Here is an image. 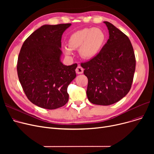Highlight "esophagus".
I'll use <instances>...</instances> for the list:
<instances>
[{
  "instance_id": "esophagus-1",
  "label": "esophagus",
  "mask_w": 154,
  "mask_h": 154,
  "mask_svg": "<svg viewBox=\"0 0 154 154\" xmlns=\"http://www.w3.org/2000/svg\"><path fill=\"white\" fill-rule=\"evenodd\" d=\"M75 72H76L77 74H82L83 72H84V69H83L81 66H77V67L76 68Z\"/></svg>"
}]
</instances>
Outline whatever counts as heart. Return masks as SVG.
Segmentation results:
<instances>
[{
    "instance_id": "heart-1",
    "label": "heart",
    "mask_w": 154,
    "mask_h": 154,
    "mask_svg": "<svg viewBox=\"0 0 154 154\" xmlns=\"http://www.w3.org/2000/svg\"><path fill=\"white\" fill-rule=\"evenodd\" d=\"M106 40L104 32L99 28H84L73 33L68 41V47L64 48L67 55H70L72 50L78 49L83 58L90 59L97 55Z\"/></svg>"
}]
</instances>
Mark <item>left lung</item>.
Wrapping results in <instances>:
<instances>
[{"label": "left lung", "mask_w": 154, "mask_h": 154, "mask_svg": "<svg viewBox=\"0 0 154 154\" xmlns=\"http://www.w3.org/2000/svg\"><path fill=\"white\" fill-rule=\"evenodd\" d=\"M109 38L94 58L81 63L88 79L87 96L91 103L109 106L130 91L136 60L128 37L113 24L104 22Z\"/></svg>", "instance_id": "1"}]
</instances>
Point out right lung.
<instances>
[{
  "instance_id": "1",
  "label": "right lung",
  "mask_w": 154,
  "mask_h": 154,
  "mask_svg": "<svg viewBox=\"0 0 154 154\" xmlns=\"http://www.w3.org/2000/svg\"><path fill=\"white\" fill-rule=\"evenodd\" d=\"M71 23L44 25L24 41L18 57L19 81L28 99L37 106L55 109L69 100L67 87L76 77L77 63L60 62L61 38Z\"/></svg>"
}]
</instances>
